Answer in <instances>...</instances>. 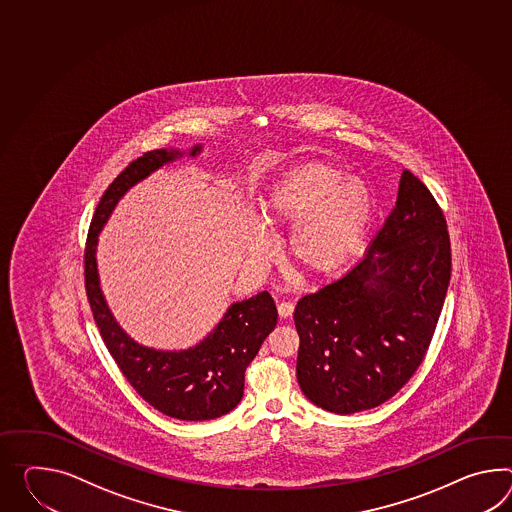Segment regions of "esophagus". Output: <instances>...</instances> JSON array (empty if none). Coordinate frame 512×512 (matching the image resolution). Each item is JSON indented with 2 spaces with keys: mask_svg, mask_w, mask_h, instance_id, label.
<instances>
[{
  "mask_svg": "<svg viewBox=\"0 0 512 512\" xmlns=\"http://www.w3.org/2000/svg\"><path fill=\"white\" fill-rule=\"evenodd\" d=\"M277 312H279V316H281V318H290V316H292V312H294V303H290V301H281V303L277 305Z\"/></svg>",
  "mask_w": 512,
  "mask_h": 512,
  "instance_id": "1",
  "label": "esophagus"
}]
</instances>
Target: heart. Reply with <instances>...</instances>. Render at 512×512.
<instances>
[{"mask_svg": "<svg viewBox=\"0 0 512 512\" xmlns=\"http://www.w3.org/2000/svg\"><path fill=\"white\" fill-rule=\"evenodd\" d=\"M370 188L331 164L303 163L279 175L261 198L266 224L292 225L287 248L294 264L312 275H327L348 259L372 220ZM266 242L253 248L266 255Z\"/></svg>", "mask_w": 512, "mask_h": 512, "instance_id": "obj_1", "label": "heart"}]
</instances>
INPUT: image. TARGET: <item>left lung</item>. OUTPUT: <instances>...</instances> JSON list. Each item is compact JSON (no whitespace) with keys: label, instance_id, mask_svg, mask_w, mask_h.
<instances>
[{"label":"left lung","instance_id":"1","mask_svg":"<svg viewBox=\"0 0 512 512\" xmlns=\"http://www.w3.org/2000/svg\"><path fill=\"white\" fill-rule=\"evenodd\" d=\"M449 275L446 218L424 183L403 170L398 201L362 261L296 305L301 392L335 414L392 398L424 361Z\"/></svg>","mask_w":512,"mask_h":512}]
</instances>
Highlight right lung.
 I'll return each instance as SVG.
<instances>
[{
  "mask_svg": "<svg viewBox=\"0 0 512 512\" xmlns=\"http://www.w3.org/2000/svg\"><path fill=\"white\" fill-rule=\"evenodd\" d=\"M201 150V144L188 151L153 150L129 164L101 196L85 248L88 303L109 353L131 387L151 407L185 422L220 418L240 403L246 368L277 324L272 296L264 290L248 300L233 303L211 333L192 348L179 351L148 348L135 342L114 320L101 292L96 248L103 225L129 188L164 164L183 155L196 157Z\"/></svg>",
  "mask_w": 512,
  "mask_h": 512,
  "instance_id": "right-lung-1",
  "label": "right lung"
}]
</instances>
